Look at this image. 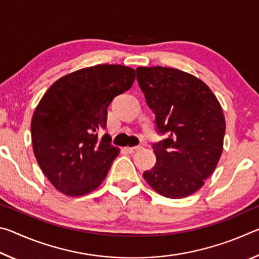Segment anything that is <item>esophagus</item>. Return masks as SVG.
Masks as SVG:
<instances>
[{
    "mask_svg": "<svg viewBox=\"0 0 259 259\" xmlns=\"http://www.w3.org/2000/svg\"><path fill=\"white\" fill-rule=\"evenodd\" d=\"M140 148H142V146H133V147H125L124 150L128 153H130V154H133V153L137 152L138 150H140Z\"/></svg>",
    "mask_w": 259,
    "mask_h": 259,
    "instance_id": "obj_1",
    "label": "esophagus"
}]
</instances>
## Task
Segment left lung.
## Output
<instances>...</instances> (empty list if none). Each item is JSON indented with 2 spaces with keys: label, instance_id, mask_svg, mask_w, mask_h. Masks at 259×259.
Wrapping results in <instances>:
<instances>
[{
  "label": "left lung",
  "instance_id": "1",
  "mask_svg": "<svg viewBox=\"0 0 259 259\" xmlns=\"http://www.w3.org/2000/svg\"><path fill=\"white\" fill-rule=\"evenodd\" d=\"M137 81L155 114L156 163L143 177L153 190L182 199L203 186L223 152L225 117L221 104L200 78L170 67H138Z\"/></svg>",
  "mask_w": 259,
  "mask_h": 259
}]
</instances>
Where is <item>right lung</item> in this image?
Returning <instances> with one entry per match:
<instances>
[{
    "mask_svg": "<svg viewBox=\"0 0 259 259\" xmlns=\"http://www.w3.org/2000/svg\"><path fill=\"white\" fill-rule=\"evenodd\" d=\"M135 77L134 68L97 65L60 77L42 97L30 125L33 151L59 192L84 195L106 177L120 148L99 134L106 129L109 104Z\"/></svg>",
    "mask_w": 259,
    "mask_h": 259,
    "instance_id": "obj_1",
    "label": "right lung"
}]
</instances>
